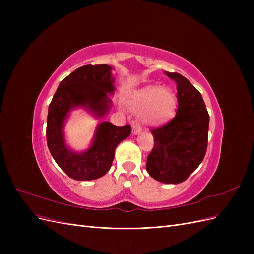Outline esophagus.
<instances>
[{
	"instance_id": "esophagus-1",
	"label": "esophagus",
	"mask_w": 254,
	"mask_h": 254,
	"mask_svg": "<svg viewBox=\"0 0 254 254\" xmlns=\"http://www.w3.org/2000/svg\"><path fill=\"white\" fill-rule=\"evenodd\" d=\"M142 131V126L139 122H134L132 124V133L137 134Z\"/></svg>"
}]
</instances>
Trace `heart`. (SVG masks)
Listing matches in <instances>:
<instances>
[{
	"label": "heart",
	"instance_id": "b5f03b06",
	"mask_svg": "<svg viewBox=\"0 0 254 254\" xmlns=\"http://www.w3.org/2000/svg\"><path fill=\"white\" fill-rule=\"evenodd\" d=\"M132 102L137 108H143L142 118L150 124L164 122L175 112L176 96L167 88L146 87L135 92Z\"/></svg>",
	"mask_w": 254,
	"mask_h": 254
}]
</instances>
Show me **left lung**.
I'll return each instance as SVG.
<instances>
[{
	"mask_svg": "<svg viewBox=\"0 0 254 254\" xmlns=\"http://www.w3.org/2000/svg\"><path fill=\"white\" fill-rule=\"evenodd\" d=\"M166 75L177 83L178 109L171 121L151 129L155 144L146 170L153 179L177 184L186 181L205 156L209 113L200 92L184 76Z\"/></svg>",
	"mask_w": 254,
	"mask_h": 254,
	"instance_id": "left-lung-1",
	"label": "left lung"
}]
</instances>
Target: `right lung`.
<instances>
[{"label":"right lung","mask_w":254,"mask_h":254,"mask_svg":"<svg viewBox=\"0 0 254 254\" xmlns=\"http://www.w3.org/2000/svg\"><path fill=\"white\" fill-rule=\"evenodd\" d=\"M108 64L83 65L59 83L49 106L47 142L54 160L70 178L88 181L103 177L110 170L117 146L131 133V126H115L109 122L98 125L94 141L84 152L68 149L64 136V122L75 107H84L101 118L109 110L114 91Z\"/></svg>","instance_id":"right-lung-1"}]
</instances>
